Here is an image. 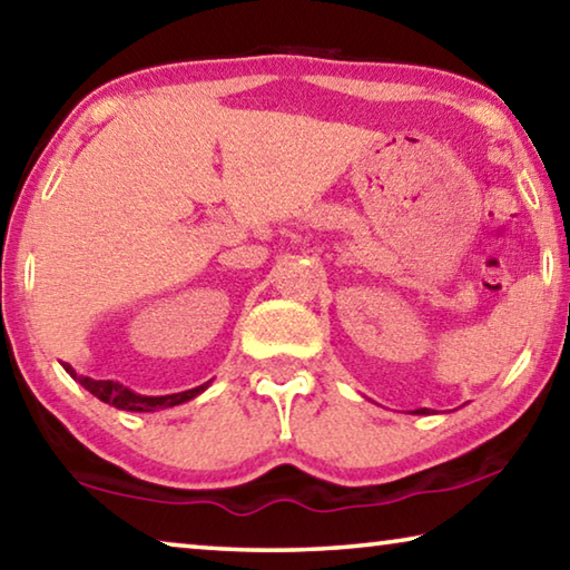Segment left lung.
I'll return each mask as SVG.
<instances>
[{
    "mask_svg": "<svg viewBox=\"0 0 570 570\" xmlns=\"http://www.w3.org/2000/svg\"><path fill=\"white\" fill-rule=\"evenodd\" d=\"M417 414H430V410L428 407H422V410H414Z\"/></svg>",
    "mask_w": 570,
    "mask_h": 570,
    "instance_id": "left-lung-1",
    "label": "left lung"
}]
</instances>
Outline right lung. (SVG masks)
Masks as SVG:
<instances>
[{"label": "right lung", "mask_w": 570, "mask_h": 570, "mask_svg": "<svg viewBox=\"0 0 570 570\" xmlns=\"http://www.w3.org/2000/svg\"><path fill=\"white\" fill-rule=\"evenodd\" d=\"M67 374L75 382H80L85 390L95 397L102 400L105 404H112V407L118 410H128V412H156V410H166V407H176V404H183L196 397V394L204 392L210 382L200 384V387H193L186 392H176V394H160V397H148V394H138L128 387H122L120 382H112V380H92V377H82V374H77L70 364H65Z\"/></svg>", "instance_id": "obj_1"}]
</instances>
